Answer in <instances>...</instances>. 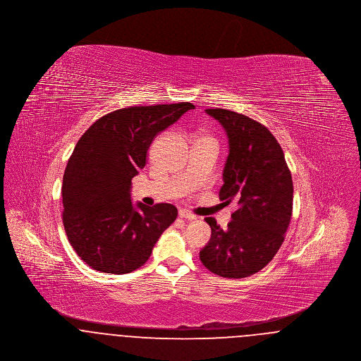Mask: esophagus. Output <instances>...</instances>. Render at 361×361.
Returning a JSON list of instances; mask_svg holds the SVG:
<instances>
[{"label": "esophagus", "instance_id": "esophagus-1", "mask_svg": "<svg viewBox=\"0 0 361 361\" xmlns=\"http://www.w3.org/2000/svg\"><path fill=\"white\" fill-rule=\"evenodd\" d=\"M178 215H180L181 218H185V219H189V221H195V219H197V216H196L195 214H192L190 211H188V209H185V208L180 209V211H178Z\"/></svg>", "mask_w": 361, "mask_h": 361}]
</instances>
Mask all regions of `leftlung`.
<instances>
[{"label":"left lung","instance_id":"1","mask_svg":"<svg viewBox=\"0 0 361 361\" xmlns=\"http://www.w3.org/2000/svg\"><path fill=\"white\" fill-rule=\"evenodd\" d=\"M224 127L228 155L221 200H237L238 208L224 230L206 218L211 238L200 250L207 269L228 279L257 274L275 257L291 221V172L271 131L245 115L206 109Z\"/></svg>","mask_w":361,"mask_h":361}]
</instances>
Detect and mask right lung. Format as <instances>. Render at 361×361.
Instances as JSON below:
<instances>
[{"mask_svg":"<svg viewBox=\"0 0 361 361\" xmlns=\"http://www.w3.org/2000/svg\"><path fill=\"white\" fill-rule=\"evenodd\" d=\"M193 108L178 103L118 109L77 142L63 174V226L73 249L93 269L135 271L176 221L177 208L169 203L134 204L131 180L145 168L155 137Z\"/></svg>","mask_w":361,"mask_h":361,"instance_id":"right-lung-1","label":"right lung"}]
</instances>
